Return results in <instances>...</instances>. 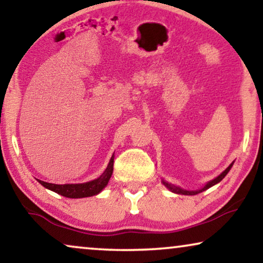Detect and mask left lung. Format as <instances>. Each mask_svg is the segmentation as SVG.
Wrapping results in <instances>:
<instances>
[{
    "mask_svg": "<svg viewBox=\"0 0 263 263\" xmlns=\"http://www.w3.org/2000/svg\"><path fill=\"white\" fill-rule=\"evenodd\" d=\"M232 165H233V163H232V164H230V166H229L228 168H226L225 171H222L221 174L218 176V177H215L214 179H212V181L208 182L207 184L203 186V188H201V189H199V190H192V192H189V190H184V189L179 188V186H176V185H174V184H171V183H167V182H165V181H163V184H164L165 186H166L167 189H170L172 193H176V194H182V195H196V194L202 193V192H204V190H207L208 188H211V186H213V185L217 184V183L220 182L221 179L224 178L226 175H228V172H229L230 170H231Z\"/></svg>",
    "mask_w": 263,
    "mask_h": 263,
    "instance_id": "8db88e82",
    "label": "left lung"
}]
</instances>
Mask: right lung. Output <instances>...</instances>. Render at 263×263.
<instances>
[{
  "instance_id": "obj_1",
  "label": "right lung",
  "mask_w": 263,
  "mask_h": 263,
  "mask_svg": "<svg viewBox=\"0 0 263 263\" xmlns=\"http://www.w3.org/2000/svg\"><path fill=\"white\" fill-rule=\"evenodd\" d=\"M114 171V156L111 157L109 165L105 168V171L99 176L97 179L86 182V183H78V184H53V183H48L44 181H37L41 183L46 189L52 190L60 195L69 197V199H81V197H88L99 194L105 188L109 183L111 175Z\"/></svg>"
}]
</instances>
